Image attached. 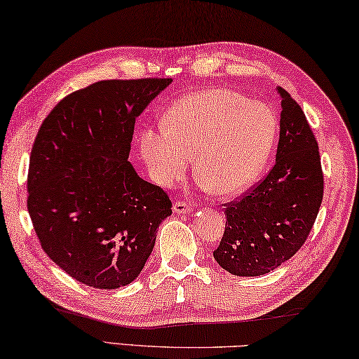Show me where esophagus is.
<instances>
[{"label":"esophagus","instance_id":"esophagus-1","mask_svg":"<svg viewBox=\"0 0 359 359\" xmlns=\"http://www.w3.org/2000/svg\"><path fill=\"white\" fill-rule=\"evenodd\" d=\"M172 210L177 215H184V213L191 212V204H188L185 201H175L172 205Z\"/></svg>","mask_w":359,"mask_h":359}]
</instances>
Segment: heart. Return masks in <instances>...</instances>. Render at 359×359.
<instances>
[{
    "instance_id": "heart-1",
    "label": "heart",
    "mask_w": 359,
    "mask_h": 359,
    "mask_svg": "<svg viewBox=\"0 0 359 359\" xmlns=\"http://www.w3.org/2000/svg\"><path fill=\"white\" fill-rule=\"evenodd\" d=\"M276 136V117L262 103L218 88L187 95L163 117V127L142 128L140 152L154 179L171 185L194 174L219 196L246 190L259 177Z\"/></svg>"
}]
</instances>
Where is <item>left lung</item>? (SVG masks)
<instances>
[{
	"label": "left lung",
	"instance_id": "left-lung-1",
	"mask_svg": "<svg viewBox=\"0 0 359 359\" xmlns=\"http://www.w3.org/2000/svg\"><path fill=\"white\" fill-rule=\"evenodd\" d=\"M281 95L276 163L242 198L226 202V227L213 257L236 276H260L289 260L308 238L323 198L318 144L302 107Z\"/></svg>",
	"mask_w": 359,
	"mask_h": 359
}]
</instances>
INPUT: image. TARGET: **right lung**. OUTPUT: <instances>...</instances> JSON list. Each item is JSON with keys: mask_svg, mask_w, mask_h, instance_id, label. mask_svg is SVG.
Segmentation results:
<instances>
[{"mask_svg": "<svg viewBox=\"0 0 359 359\" xmlns=\"http://www.w3.org/2000/svg\"><path fill=\"white\" fill-rule=\"evenodd\" d=\"M171 81L89 84L64 97L37 132L28 171L32 227L47 256L89 287L136 279L172 213L166 191L128 161L136 117Z\"/></svg>", "mask_w": 359, "mask_h": 359, "instance_id": "right-lung-1", "label": "right lung"}]
</instances>
